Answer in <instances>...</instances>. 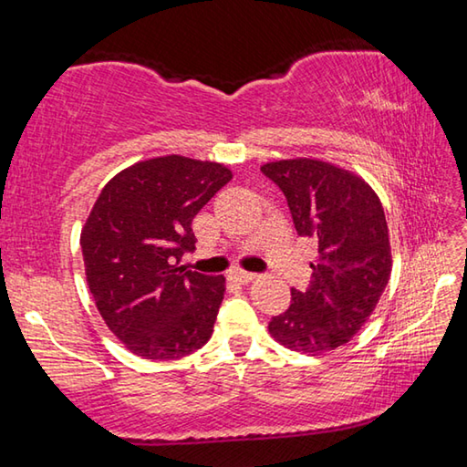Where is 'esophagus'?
Wrapping results in <instances>:
<instances>
[{
  "mask_svg": "<svg viewBox=\"0 0 467 467\" xmlns=\"http://www.w3.org/2000/svg\"><path fill=\"white\" fill-rule=\"evenodd\" d=\"M231 280L239 282V284H249L251 280H255V274H253V272H243V270H234V272H231Z\"/></svg>",
  "mask_w": 467,
  "mask_h": 467,
  "instance_id": "obj_1",
  "label": "esophagus"
}]
</instances>
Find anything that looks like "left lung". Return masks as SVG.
Instances as JSON below:
<instances>
[{
    "mask_svg": "<svg viewBox=\"0 0 467 467\" xmlns=\"http://www.w3.org/2000/svg\"><path fill=\"white\" fill-rule=\"evenodd\" d=\"M298 236L317 241L305 292L270 321L275 342L305 354L336 350L365 326L391 275L389 231L377 193L360 177L313 158L267 162Z\"/></svg>",
    "mask_w": 467,
    "mask_h": 467,
    "instance_id": "obj_1",
    "label": "left lung"
}]
</instances>
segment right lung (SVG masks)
<instances>
[{
  "label": "right lung",
  "instance_id": "add662e5",
  "mask_svg": "<svg viewBox=\"0 0 467 467\" xmlns=\"http://www.w3.org/2000/svg\"><path fill=\"white\" fill-rule=\"evenodd\" d=\"M231 179L218 162L161 156L121 171L94 203L80 236L86 280L109 329L138 357H187L214 331L224 275L179 262L195 249V214Z\"/></svg>",
  "mask_w": 467,
  "mask_h": 467
}]
</instances>
